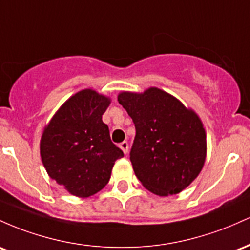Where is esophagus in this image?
Listing matches in <instances>:
<instances>
[{
  "instance_id": "34e87169",
  "label": "esophagus",
  "mask_w": 250,
  "mask_h": 250,
  "mask_svg": "<svg viewBox=\"0 0 250 250\" xmlns=\"http://www.w3.org/2000/svg\"><path fill=\"white\" fill-rule=\"evenodd\" d=\"M119 147L122 148L123 152H124L125 155H126V153L128 152V143H127V142H123V143H120V144H119Z\"/></svg>"
}]
</instances>
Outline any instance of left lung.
Masks as SVG:
<instances>
[{
    "label": "left lung",
    "mask_w": 250,
    "mask_h": 250,
    "mask_svg": "<svg viewBox=\"0 0 250 250\" xmlns=\"http://www.w3.org/2000/svg\"><path fill=\"white\" fill-rule=\"evenodd\" d=\"M118 102L136 127L130 161L137 178L158 196L186 189L206 161V131L197 114L156 87L142 94L123 92Z\"/></svg>",
    "instance_id": "1"
}]
</instances>
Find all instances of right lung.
Instances as JSON below:
<instances>
[{
    "label": "right lung",
    "mask_w": 250,
    "mask_h": 250,
    "mask_svg": "<svg viewBox=\"0 0 250 250\" xmlns=\"http://www.w3.org/2000/svg\"><path fill=\"white\" fill-rule=\"evenodd\" d=\"M110 99L92 89L69 98L44 128L41 159L50 178L72 195L88 197L108 183L124 153L113 144L103 114Z\"/></svg>",
    "instance_id": "1"
}]
</instances>
